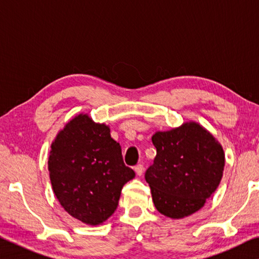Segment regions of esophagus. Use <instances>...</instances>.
<instances>
[{
    "instance_id": "obj_1",
    "label": "esophagus",
    "mask_w": 259,
    "mask_h": 259,
    "mask_svg": "<svg viewBox=\"0 0 259 259\" xmlns=\"http://www.w3.org/2000/svg\"><path fill=\"white\" fill-rule=\"evenodd\" d=\"M134 170H135V172H136V175H137V176H142L143 172H144V166L142 164H137L134 168Z\"/></svg>"
}]
</instances>
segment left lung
Returning <instances> with one entry per match:
<instances>
[{"mask_svg": "<svg viewBox=\"0 0 259 259\" xmlns=\"http://www.w3.org/2000/svg\"><path fill=\"white\" fill-rule=\"evenodd\" d=\"M152 142L156 156L145 179L157 211L172 219L199 211L222 181L225 154L221 143L195 121L156 131Z\"/></svg>", "mask_w": 259, "mask_h": 259, "instance_id": "1", "label": "left lung"}]
</instances>
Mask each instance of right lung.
Instances as JSON below:
<instances>
[{"label":"right lung","mask_w":259,"mask_h":259,"mask_svg":"<svg viewBox=\"0 0 259 259\" xmlns=\"http://www.w3.org/2000/svg\"><path fill=\"white\" fill-rule=\"evenodd\" d=\"M109 126L77 114L57 134L48 160L50 182L61 207L87 225L112 216L122 187L135 177Z\"/></svg>","instance_id":"right-lung-1"}]
</instances>
